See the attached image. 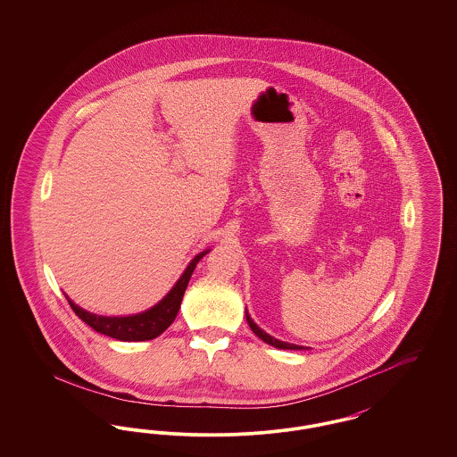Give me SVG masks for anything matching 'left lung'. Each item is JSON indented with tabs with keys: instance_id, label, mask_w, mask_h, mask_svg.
I'll use <instances>...</instances> for the list:
<instances>
[{
	"instance_id": "obj_1",
	"label": "left lung",
	"mask_w": 457,
	"mask_h": 457,
	"mask_svg": "<svg viewBox=\"0 0 457 457\" xmlns=\"http://www.w3.org/2000/svg\"><path fill=\"white\" fill-rule=\"evenodd\" d=\"M246 322H248V326L250 328L253 330V334L257 336V337H261L263 343H267V345H270V346H274V348L279 349H308L303 348V346H298V345H291V343H284V341H279V339H276V337H272L270 334H267L265 330H262L261 327L257 326L255 322H253V319L248 315V312H246Z\"/></svg>"
}]
</instances>
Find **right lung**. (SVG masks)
<instances>
[{
	"label": "right lung",
	"instance_id": "1",
	"mask_svg": "<svg viewBox=\"0 0 457 457\" xmlns=\"http://www.w3.org/2000/svg\"><path fill=\"white\" fill-rule=\"evenodd\" d=\"M211 252V248L200 252L195 255L192 262L187 265V269L183 270V274L179 276V279L176 281L173 287L170 289V293L159 302L154 304L149 310L140 312V313H133V315H120V317H108V315H97L87 312L86 308L79 306L75 302H71L68 296V303L73 308V312L94 330L109 336L112 339L118 341H149L157 336H161L168 327L173 324L178 310L181 306V300L185 295V289L188 286V281L195 270L196 263L204 255H207Z\"/></svg>",
	"mask_w": 457,
	"mask_h": 457
}]
</instances>
